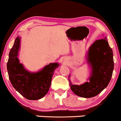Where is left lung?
Listing matches in <instances>:
<instances>
[{"mask_svg": "<svg viewBox=\"0 0 121 121\" xmlns=\"http://www.w3.org/2000/svg\"><path fill=\"white\" fill-rule=\"evenodd\" d=\"M95 40L89 48L87 62L91 67L89 82L81 85L70 86L73 93L83 98H91L99 94L109 83L114 70L113 52L106 40Z\"/></svg>", "mask_w": 121, "mask_h": 121, "instance_id": "8db88e82", "label": "left lung"}]
</instances>
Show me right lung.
<instances>
[{"label":"right lung","instance_id":"right-lung-1","mask_svg":"<svg viewBox=\"0 0 121 121\" xmlns=\"http://www.w3.org/2000/svg\"><path fill=\"white\" fill-rule=\"evenodd\" d=\"M20 42V38L17 36L9 51L7 64L9 79L14 89L24 98L29 100L39 99L49 90L54 71L59 65L50 63L36 73L28 71L17 58Z\"/></svg>","mask_w":121,"mask_h":121}]
</instances>
